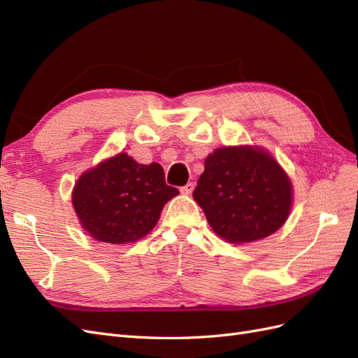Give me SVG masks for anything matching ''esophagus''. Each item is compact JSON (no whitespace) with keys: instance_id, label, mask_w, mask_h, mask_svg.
<instances>
[{"instance_id":"obj_1","label":"esophagus","mask_w":358,"mask_h":358,"mask_svg":"<svg viewBox=\"0 0 358 358\" xmlns=\"http://www.w3.org/2000/svg\"><path fill=\"white\" fill-rule=\"evenodd\" d=\"M194 191V183L192 182H189V183H187L185 187H182L180 188V192L182 194H185V196H189V194Z\"/></svg>"}]
</instances>
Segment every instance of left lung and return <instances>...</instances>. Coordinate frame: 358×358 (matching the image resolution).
Instances as JSON below:
<instances>
[{"label":"left lung","mask_w":358,"mask_h":358,"mask_svg":"<svg viewBox=\"0 0 358 358\" xmlns=\"http://www.w3.org/2000/svg\"><path fill=\"white\" fill-rule=\"evenodd\" d=\"M292 196L287 171L258 145L215 149L192 194L212 230L234 245L276 233L288 220Z\"/></svg>","instance_id":"8db88e82"}]
</instances>
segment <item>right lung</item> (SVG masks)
Here are the masks:
<instances>
[{"label": "right lung", "instance_id": "right-lung-1", "mask_svg": "<svg viewBox=\"0 0 358 358\" xmlns=\"http://www.w3.org/2000/svg\"><path fill=\"white\" fill-rule=\"evenodd\" d=\"M179 191L169 187L158 162L138 164L127 152L100 161L76 180L71 203L82 229L92 239L125 245L143 239L162 208Z\"/></svg>", "mask_w": 358, "mask_h": 358}]
</instances>
